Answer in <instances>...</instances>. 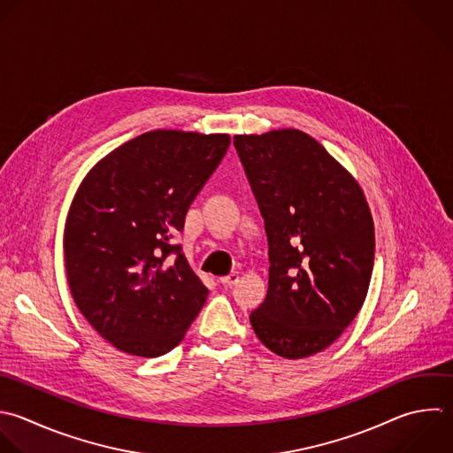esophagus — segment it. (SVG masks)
<instances>
[{"instance_id": "1", "label": "esophagus", "mask_w": 453, "mask_h": 453, "mask_svg": "<svg viewBox=\"0 0 453 453\" xmlns=\"http://www.w3.org/2000/svg\"><path fill=\"white\" fill-rule=\"evenodd\" d=\"M239 278H241V274L235 271V273H232V274H228V276L219 278V283H221L223 287H232V285H235V283L239 281Z\"/></svg>"}]
</instances>
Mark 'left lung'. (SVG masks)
<instances>
[{
    "label": "left lung",
    "instance_id": "1",
    "mask_svg": "<svg viewBox=\"0 0 453 453\" xmlns=\"http://www.w3.org/2000/svg\"><path fill=\"white\" fill-rule=\"evenodd\" d=\"M269 239V288L250 315L274 354L301 359L329 347L361 310L375 232L357 180L299 129L235 134Z\"/></svg>",
    "mask_w": 453,
    "mask_h": 453
}]
</instances>
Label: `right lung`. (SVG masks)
Here are the masks:
<instances>
[{
  "instance_id": "add662e5",
  "label": "right lung",
  "mask_w": 453,
  "mask_h": 453,
  "mask_svg": "<svg viewBox=\"0 0 453 453\" xmlns=\"http://www.w3.org/2000/svg\"><path fill=\"white\" fill-rule=\"evenodd\" d=\"M228 145V134L149 131L80 184L64 230L67 281L80 311L119 350L170 352L205 304L207 287L170 239Z\"/></svg>"
}]
</instances>
